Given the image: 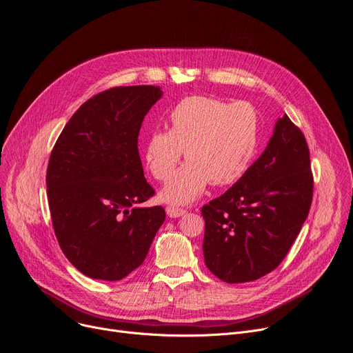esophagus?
<instances>
[{"instance_id":"esophagus-1","label":"esophagus","mask_w":353,"mask_h":353,"mask_svg":"<svg viewBox=\"0 0 353 353\" xmlns=\"http://www.w3.org/2000/svg\"><path fill=\"white\" fill-rule=\"evenodd\" d=\"M165 212H167V214H168V216H170V218H180V216H183V214L186 213V209L176 208V206H167Z\"/></svg>"}]
</instances>
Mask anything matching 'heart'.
Instances as JSON below:
<instances>
[{"label":"heart","instance_id":"1","mask_svg":"<svg viewBox=\"0 0 353 353\" xmlns=\"http://www.w3.org/2000/svg\"><path fill=\"white\" fill-rule=\"evenodd\" d=\"M259 119L248 102L189 97L168 114V131L151 132L145 161L159 181L170 180L182 150L190 161L163 189L170 203H190L206 186H228L248 170L255 154Z\"/></svg>","mask_w":353,"mask_h":353}]
</instances>
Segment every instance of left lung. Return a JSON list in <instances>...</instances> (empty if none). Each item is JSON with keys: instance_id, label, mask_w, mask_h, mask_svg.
I'll list each match as a JSON object with an SVG mask.
<instances>
[{"instance_id": "1", "label": "left lung", "mask_w": 353, "mask_h": 353, "mask_svg": "<svg viewBox=\"0 0 353 353\" xmlns=\"http://www.w3.org/2000/svg\"><path fill=\"white\" fill-rule=\"evenodd\" d=\"M313 186L309 145L284 115L259 159L202 208L206 267L229 284L277 268L307 219Z\"/></svg>"}]
</instances>
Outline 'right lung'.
I'll use <instances>...</instances> for the list:
<instances>
[{
    "mask_svg": "<svg viewBox=\"0 0 353 353\" xmlns=\"http://www.w3.org/2000/svg\"><path fill=\"white\" fill-rule=\"evenodd\" d=\"M160 86H115L76 111L52 150L46 185L54 235L90 279L117 281L139 268L165 219L143 172L139 134Z\"/></svg>",
    "mask_w": 353,
    "mask_h": 353,
    "instance_id": "1",
    "label": "right lung"
}]
</instances>
